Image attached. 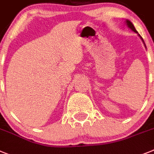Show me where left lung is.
<instances>
[{"label":"left lung","instance_id":"1","mask_svg":"<svg viewBox=\"0 0 154 154\" xmlns=\"http://www.w3.org/2000/svg\"><path fill=\"white\" fill-rule=\"evenodd\" d=\"M125 23H126V25H127V26H128V28L132 30V31H133L134 32H136V33H137V34H138V36H140V39H142V41H143V43H144V46H145V47H146H146L145 43H144V41H143V38H142V36H140V34L138 33V32H137V31H136V28H135V26H133V24H132V22H130V21L128 20V19H126V20H125Z\"/></svg>","mask_w":154,"mask_h":154}]
</instances>
